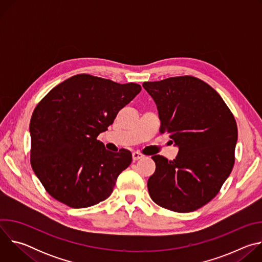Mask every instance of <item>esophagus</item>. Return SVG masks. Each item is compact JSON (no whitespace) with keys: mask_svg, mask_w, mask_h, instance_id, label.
Returning <instances> with one entry per match:
<instances>
[{"mask_svg":"<svg viewBox=\"0 0 262 262\" xmlns=\"http://www.w3.org/2000/svg\"><path fill=\"white\" fill-rule=\"evenodd\" d=\"M143 158H144V156H143L142 154H140V152H138V151L133 152V160H134V161H138V160H141V159H143Z\"/></svg>","mask_w":262,"mask_h":262,"instance_id":"1","label":"esophagus"}]
</instances>
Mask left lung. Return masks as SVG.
Listing matches in <instances>:
<instances>
[{"label": "left lung", "instance_id": "obj_1", "mask_svg": "<svg viewBox=\"0 0 262 262\" xmlns=\"http://www.w3.org/2000/svg\"><path fill=\"white\" fill-rule=\"evenodd\" d=\"M158 107L161 134H170L178 147L173 161L154 156L156 172L148 179L151 199L177 211H194L211 199L234 165L237 125L220 94L205 82L174 77L145 82Z\"/></svg>", "mask_w": 262, "mask_h": 262}]
</instances>
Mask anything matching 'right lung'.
Wrapping results in <instances>:
<instances>
[{
  "label": "right lung",
  "instance_id": "right-lung-1",
  "mask_svg": "<svg viewBox=\"0 0 262 262\" xmlns=\"http://www.w3.org/2000/svg\"><path fill=\"white\" fill-rule=\"evenodd\" d=\"M141 89L83 73L53 88L37 104L30 121L31 166L53 198L85 208L110 197L133 157L127 149L106 150L96 138Z\"/></svg>",
  "mask_w": 262,
  "mask_h": 262
}]
</instances>
